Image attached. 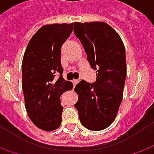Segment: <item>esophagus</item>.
I'll return each instance as SVG.
<instances>
[{"label":"esophagus","mask_w":154,"mask_h":154,"mask_svg":"<svg viewBox=\"0 0 154 154\" xmlns=\"http://www.w3.org/2000/svg\"><path fill=\"white\" fill-rule=\"evenodd\" d=\"M78 82H79V80H78V79H74V80H72V83H73L74 86H76Z\"/></svg>","instance_id":"esophagus-1"}]
</instances>
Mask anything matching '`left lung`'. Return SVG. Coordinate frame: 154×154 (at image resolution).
I'll list each match as a JSON object with an SVG mask.
<instances>
[{"instance_id":"left-lung-1","label":"left lung","mask_w":154,"mask_h":154,"mask_svg":"<svg viewBox=\"0 0 154 154\" xmlns=\"http://www.w3.org/2000/svg\"><path fill=\"white\" fill-rule=\"evenodd\" d=\"M74 33L96 70V82L82 80L76 85L75 104L81 123L88 129L100 131L114 121L122 103L125 84V47L117 32L105 22H75Z\"/></svg>"}]
</instances>
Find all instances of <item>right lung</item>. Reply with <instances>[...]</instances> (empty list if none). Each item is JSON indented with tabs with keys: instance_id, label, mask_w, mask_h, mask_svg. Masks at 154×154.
Returning a JSON list of instances; mask_svg holds the SVG:
<instances>
[{
	"instance_id": "right-lung-1",
	"label": "right lung",
	"mask_w": 154,
	"mask_h": 154,
	"mask_svg": "<svg viewBox=\"0 0 154 154\" xmlns=\"http://www.w3.org/2000/svg\"><path fill=\"white\" fill-rule=\"evenodd\" d=\"M73 23L43 26L30 40L25 51L22 91L29 118L41 129L52 131L62 123L61 96L72 88L62 77V46L72 32Z\"/></svg>"
}]
</instances>
